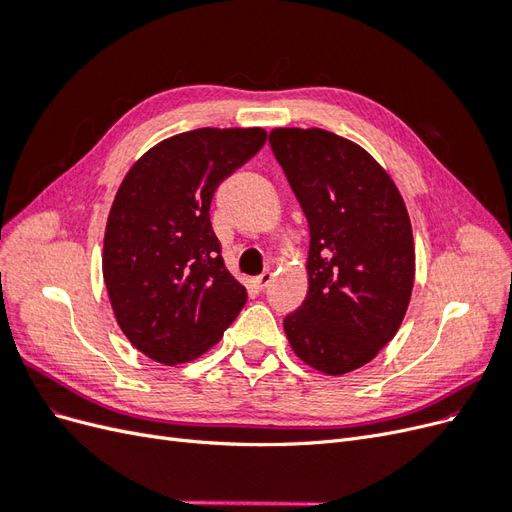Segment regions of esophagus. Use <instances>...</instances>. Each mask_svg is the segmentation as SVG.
Segmentation results:
<instances>
[{
    "label": "esophagus",
    "mask_w": 512,
    "mask_h": 512,
    "mask_svg": "<svg viewBox=\"0 0 512 512\" xmlns=\"http://www.w3.org/2000/svg\"><path fill=\"white\" fill-rule=\"evenodd\" d=\"M271 271H265V273H260L256 280H254V286L258 288V290H265L269 284H271Z\"/></svg>",
    "instance_id": "esophagus-1"
}]
</instances>
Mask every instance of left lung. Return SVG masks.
Returning <instances> with one entry per match:
<instances>
[{
	"label": "left lung",
	"instance_id": "obj_1",
	"mask_svg": "<svg viewBox=\"0 0 512 512\" xmlns=\"http://www.w3.org/2000/svg\"><path fill=\"white\" fill-rule=\"evenodd\" d=\"M269 143L309 226V290L284 331L303 363L342 376L374 359L406 316L414 239L404 198L344 136L275 128Z\"/></svg>",
	"mask_w": 512,
	"mask_h": 512
}]
</instances>
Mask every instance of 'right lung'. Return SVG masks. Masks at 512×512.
<instances>
[{
	"mask_svg": "<svg viewBox=\"0 0 512 512\" xmlns=\"http://www.w3.org/2000/svg\"><path fill=\"white\" fill-rule=\"evenodd\" d=\"M262 128H200L151 147L108 213L104 284L130 344L162 365L198 359L247 301L209 220L218 185L254 158Z\"/></svg>",
	"mask_w": 512,
	"mask_h": 512,
	"instance_id": "right-lung-1",
	"label": "right lung"
}]
</instances>
